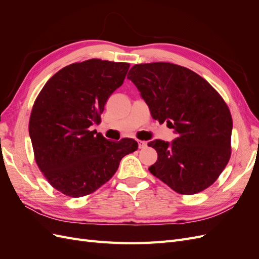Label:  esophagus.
<instances>
[{
    "label": "esophagus",
    "instance_id": "obj_1",
    "mask_svg": "<svg viewBox=\"0 0 259 259\" xmlns=\"http://www.w3.org/2000/svg\"><path fill=\"white\" fill-rule=\"evenodd\" d=\"M137 144H138L139 149H145L147 147V143L143 142V140H137Z\"/></svg>",
    "mask_w": 259,
    "mask_h": 259
}]
</instances>
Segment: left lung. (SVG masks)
Segmentation results:
<instances>
[{"label": "left lung", "instance_id": "8db88e82", "mask_svg": "<svg viewBox=\"0 0 259 259\" xmlns=\"http://www.w3.org/2000/svg\"><path fill=\"white\" fill-rule=\"evenodd\" d=\"M127 79L153 119L175 130L171 143H148L158 152L150 173L180 194L213 185L231 155L232 117L223 97L192 70L170 62L135 65Z\"/></svg>", "mask_w": 259, "mask_h": 259}]
</instances>
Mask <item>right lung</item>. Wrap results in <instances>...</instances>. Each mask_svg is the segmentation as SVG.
I'll list each match as a JSON object with an SVG mask.
<instances>
[{"mask_svg": "<svg viewBox=\"0 0 259 259\" xmlns=\"http://www.w3.org/2000/svg\"><path fill=\"white\" fill-rule=\"evenodd\" d=\"M128 68L127 62L101 59L74 62L55 73L34 101L29 134L35 162L51 186L68 197L96 191L123 156L137 150L134 139L110 142L92 131Z\"/></svg>", "mask_w": 259, "mask_h": 259, "instance_id": "add662e5", "label": "right lung"}]
</instances>
